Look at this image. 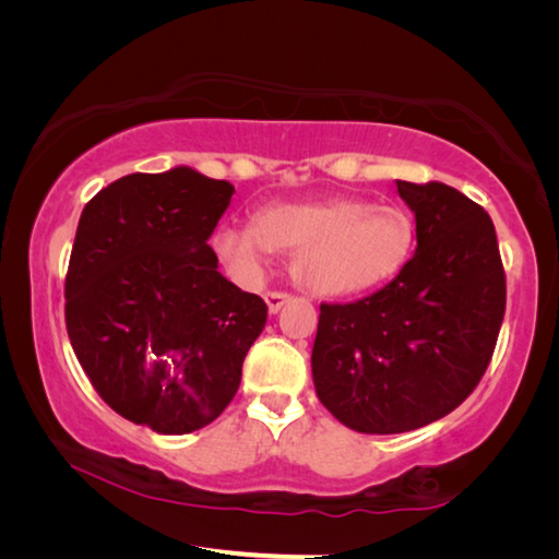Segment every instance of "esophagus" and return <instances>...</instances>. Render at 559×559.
Wrapping results in <instances>:
<instances>
[{"label":"esophagus","mask_w":559,"mask_h":559,"mask_svg":"<svg viewBox=\"0 0 559 559\" xmlns=\"http://www.w3.org/2000/svg\"><path fill=\"white\" fill-rule=\"evenodd\" d=\"M290 300V296L288 293H278V290H271V293H266V306H269V313L271 316H276L278 310L286 306V302Z\"/></svg>","instance_id":"obj_1"}]
</instances>
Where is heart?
I'll use <instances>...</instances> for the list:
<instances>
[{
	"label": "heart",
	"mask_w": 559,
	"mask_h": 559,
	"mask_svg": "<svg viewBox=\"0 0 559 559\" xmlns=\"http://www.w3.org/2000/svg\"><path fill=\"white\" fill-rule=\"evenodd\" d=\"M416 243L414 216L400 204L365 200L273 204L253 224H224L212 236L234 278L259 281L271 251L290 253V276L302 290L345 298L400 276Z\"/></svg>",
	"instance_id": "obj_1"
}]
</instances>
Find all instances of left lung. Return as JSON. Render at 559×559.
<instances>
[{
    "mask_svg": "<svg viewBox=\"0 0 559 559\" xmlns=\"http://www.w3.org/2000/svg\"><path fill=\"white\" fill-rule=\"evenodd\" d=\"M416 222L400 276L347 306H320L310 355L318 400L359 433L441 419L476 390L506 313V273L484 206L441 182L396 179Z\"/></svg>",
    "mask_w": 559,
    "mask_h": 559,
    "instance_id": "obj_1",
    "label": "left lung"
}]
</instances>
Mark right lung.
I'll return each instance as SVG.
<instances>
[{
  "label": "right lung",
  "mask_w": 559,
  "mask_h": 559,
  "mask_svg": "<svg viewBox=\"0 0 559 559\" xmlns=\"http://www.w3.org/2000/svg\"><path fill=\"white\" fill-rule=\"evenodd\" d=\"M234 185L192 167L128 175L81 214L66 330L112 412L157 433L212 424L234 400L269 308L219 271L206 239Z\"/></svg>",
  "instance_id": "right-lung-1"
}]
</instances>
